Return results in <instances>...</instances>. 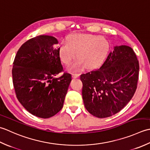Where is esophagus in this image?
Returning a JSON list of instances; mask_svg holds the SVG:
<instances>
[{
  "label": "esophagus",
  "instance_id": "1",
  "mask_svg": "<svg viewBox=\"0 0 150 150\" xmlns=\"http://www.w3.org/2000/svg\"><path fill=\"white\" fill-rule=\"evenodd\" d=\"M79 76V74H72V78H78Z\"/></svg>",
  "mask_w": 150,
  "mask_h": 150
}]
</instances>
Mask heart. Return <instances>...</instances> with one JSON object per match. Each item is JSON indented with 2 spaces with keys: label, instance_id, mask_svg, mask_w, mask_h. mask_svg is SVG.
Returning a JSON list of instances; mask_svg holds the SVG:
<instances>
[{
  "label": "heart",
  "instance_id": "1",
  "mask_svg": "<svg viewBox=\"0 0 150 150\" xmlns=\"http://www.w3.org/2000/svg\"><path fill=\"white\" fill-rule=\"evenodd\" d=\"M59 54L62 62L69 65L76 56L79 58L71 64L70 71L78 72L84 65L87 68H94L102 63L108 54L109 42L103 36L91 34L70 35L67 42L63 41L59 46Z\"/></svg>",
  "mask_w": 150,
  "mask_h": 150
}]
</instances>
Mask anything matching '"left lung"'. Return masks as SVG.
<instances>
[{
	"instance_id": "left-lung-1",
	"label": "left lung",
	"mask_w": 150,
	"mask_h": 150,
	"mask_svg": "<svg viewBox=\"0 0 150 150\" xmlns=\"http://www.w3.org/2000/svg\"><path fill=\"white\" fill-rule=\"evenodd\" d=\"M139 64L133 50L126 45L116 46L100 69L80 76L85 108L100 118L117 113L135 94Z\"/></svg>"
}]
</instances>
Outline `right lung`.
I'll return each instance as SVG.
<instances>
[{"mask_svg": "<svg viewBox=\"0 0 150 150\" xmlns=\"http://www.w3.org/2000/svg\"><path fill=\"white\" fill-rule=\"evenodd\" d=\"M58 43L53 36L41 35L29 39L15 56L12 77L19 102L30 113L48 118L62 109L72 80L71 74L63 71Z\"/></svg>", "mask_w": 150, "mask_h": 150, "instance_id": "1", "label": "right lung"}]
</instances>
